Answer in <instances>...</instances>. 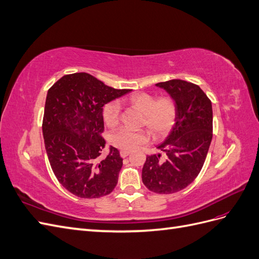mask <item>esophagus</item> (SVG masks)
I'll use <instances>...</instances> for the list:
<instances>
[{"label": "esophagus", "instance_id": "obj_1", "mask_svg": "<svg viewBox=\"0 0 259 259\" xmlns=\"http://www.w3.org/2000/svg\"><path fill=\"white\" fill-rule=\"evenodd\" d=\"M120 154H121L122 158H126L127 155L131 154V151H128V150H121V151H120Z\"/></svg>", "mask_w": 259, "mask_h": 259}]
</instances>
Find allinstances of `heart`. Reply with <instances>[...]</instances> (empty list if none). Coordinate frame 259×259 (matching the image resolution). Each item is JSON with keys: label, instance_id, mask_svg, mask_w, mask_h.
Listing matches in <instances>:
<instances>
[{"label": "heart", "instance_id": "heart-1", "mask_svg": "<svg viewBox=\"0 0 259 259\" xmlns=\"http://www.w3.org/2000/svg\"><path fill=\"white\" fill-rule=\"evenodd\" d=\"M128 104L143 112L142 124L155 138L165 136L174 126L177 107L175 101L168 96H155L148 93H136L128 98ZM103 117L109 127H113L121 119V105L117 100H112L105 105ZM149 142L147 131H133L127 127H121L113 132L110 136V143L123 150H134L139 146Z\"/></svg>", "mask_w": 259, "mask_h": 259}]
</instances>
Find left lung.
<instances>
[{"instance_id": "1", "label": "left lung", "mask_w": 259, "mask_h": 259, "mask_svg": "<svg viewBox=\"0 0 259 259\" xmlns=\"http://www.w3.org/2000/svg\"><path fill=\"white\" fill-rule=\"evenodd\" d=\"M175 101L177 116L173 128L158 149L165 152L148 155L142 178L149 190L169 194L189 186L205 162L213 137L211 103L200 86L184 80L156 83Z\"/></svg>"}]
</instances>
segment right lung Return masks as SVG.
<instances>
[{"instance_id": "add662e5", "label": "right lung", "mask_w": 259, "mask_h": 259, "mask_svg": "<svg viewBox=\"0 0 259 259\" xmlns=\"http://www.w3.org/2000/svg\"><path fill=\"white\" fill-rule=\"evenodd\" d=\"M128 92L85 72L64 75L48 92L42 124L46 153L58 182L76 197H104L117 184L119 150L110 146L100 159L106 145L103 107Z\"/></svg>"}]
</instances>
